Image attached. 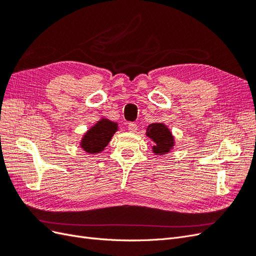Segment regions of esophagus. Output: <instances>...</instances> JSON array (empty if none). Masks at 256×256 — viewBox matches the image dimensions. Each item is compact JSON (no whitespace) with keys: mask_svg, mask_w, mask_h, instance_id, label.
Wrapping results in <instances>:
<instances>
[{"mask_svg":"<svg viewBox=\"0 0 256 256\" xmlns=\"http://www.w3.org/2000/svg\"><path fill=\"white\" fill-rule=\"evenodd\" d=\"M128 130L130 131V132H136V130H138L136 124H134V122H129V124H128Z\"/></svg>","mask_w":256,"mask_h":256,"instance_id":"34e87169","label":"esophagus"}]
</instances>
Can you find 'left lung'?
Instances as JSON below:
<instances>
[{"label": "left lung", "mask_w": 256, "mask_h": 256, "mask_svg": "<svg viewBox=\"0 0 256 256\" xmlns=\"http://www.w3.org/2000/svg\"><path fill=\"white\" fill-rule=\"evenodd\" d=\"M146 136H148L154 145L152 146V152L156 154H164L168 152L174 146V138L171 131L161 122H154L147 127Z\"/></svg>", "instance_id": "obj_1"}]
</instances>
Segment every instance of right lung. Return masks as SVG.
I'll use <instances>...</instances> for the list:
<instances>
[{
    "label": "right lung",
    "mask_w": 256,
    "mask_h": 256,
    "mask_svg": "<svg viewBox=\"0 0 256 256\" xmlns=\"http://www.w3.org/2000/svg\"><path fill=\"white\" fill-rule=\"evenodd\" d=\"M116 131L118 124L108 118H102L83 136L80 145L88 154H98L109 144Z\"/></svg>",
    "instance_id": "right-lung-1"
}]
</instances>
